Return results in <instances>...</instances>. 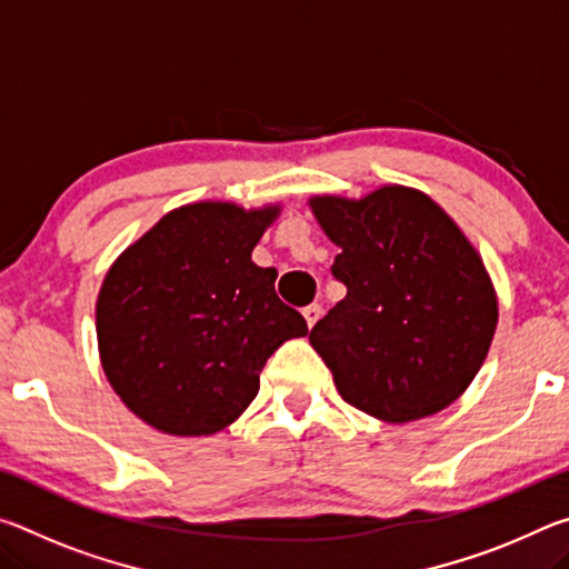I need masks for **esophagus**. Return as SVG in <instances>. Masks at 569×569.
<instances>
[{"label":"esophagus","mask_w":569,"mask_h":569,"mask_svg":"<svg viewBox=\"0 0 569 569\" xmlns=\"http://www.w3.org/2000/svg\"><path fill=\"white\" fill-rule=\"evenodd\" d=\"M303 319H306V323H308V329H313V323L321 319V306H319V303L306 306V308H303Z\"/></svg>","instance_id":"esophagus-1"}]
</instances>
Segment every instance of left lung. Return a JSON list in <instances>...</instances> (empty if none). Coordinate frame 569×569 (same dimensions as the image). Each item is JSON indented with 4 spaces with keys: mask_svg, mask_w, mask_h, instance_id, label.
<instances>
[{
    "mask_svg": "<svg viewBox=\"0 0 569 569\" xmlns=\"http://www.w3.org/2000/svg\"><path fill=\"white\" fill-rule=\"evenodd\" d=\"M346 286L308 333L343 401L389 423L447 409L477 377L497 296L475 246L423 192L383 186L361 200L316 196Z\"/></svg>",
    "mask_w": 569,
    "mask_h": 569,
    "instance_id": "obj_1",
    "label": "left lung"
}]
</instances>
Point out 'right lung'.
<instances>
[{"mask_svg": "<svg viewBox=\"0 0 569 569\" xmlns=\"http://www.w3.org/2000/svg\"><path fill=\"white\" fill-rule=\"evenodd\" d=\"M278 213L182 206L112 263L94 308L100 361L134 417L176 437L216 435L256 399L268 356L308 333L276 296V268L250 261Z\"/></svg>", "mask_w": 569, "mask_h": 569, "instance_id": "1", "label": "right lung"}]
</instances>
